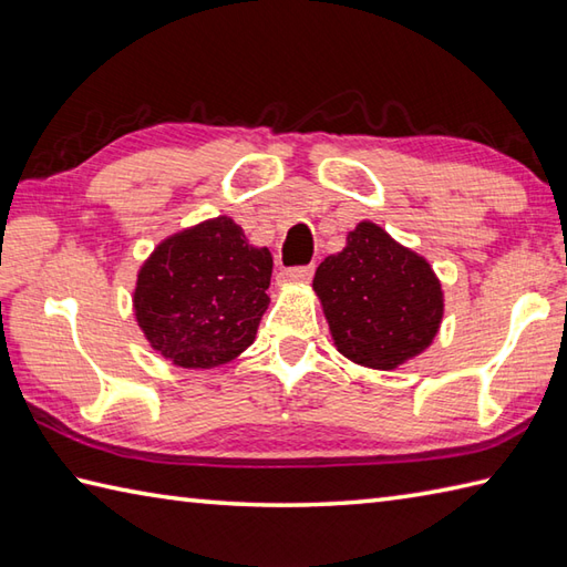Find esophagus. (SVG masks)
<instances>
[{"label":"esophagus","instance_id":"1","mask_svg":"<svg viewBox=\"0 0 567 567\" xmlns=\"http://www.w3.org/2000/svg\"><path fill=\"white\" fill-rule=\"evenodd\" d=\"M311 275H315V265H295V268H285L280 272V282H309Z\"/></svg>","mask_w":567,"mask_h":567}]
</instances>
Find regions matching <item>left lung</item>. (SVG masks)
<instances>
[{
    "label": "left lung",
    "instance_id": "obj_1",
    "mask_svg": "<svg viewBox=\"0 0 567 567\" xmlns=\"http://www.w3.org/2000/svg\"><path fill=\"white\" fill-rule=\"evenodd\" d=\"M336 348L358 365L392 370L439 331L443 292L429 262L363 221L315 275Z\"/></svg>",
    "mask_w": 567,
    "mask_h": 567
}]
</instances>
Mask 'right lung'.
Wrapping results in <instances>:
<instances>
[{
	"mask_svg": "<svg viewBox=\"0 0 567 567\" xmlns=\"http://www.w3.org/2000/svg\"><path fill=\"white\" fill-rule=\"evenodd\" d=\"M272 256L226 216L171 236L138 272V327L183 368H216L256 339L268 309Z\"/></svg>",
	"mask_w": 567,
	"mask_h": 567,
	"instance_id": "add662e5",
	"label": "right lung"
}]
</instances>
